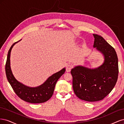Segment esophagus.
Wrapping results in <instances>:
<instances>
[{
  "label": "esophagus",
  "instance_id": "34e87169",
  "mask_svg": "<svg viewBox=\"0 0 124 124\" xmlns=\"http://www.w3.org/2000/svg\"><path fill=\"white\" fill-rule=\"evenodd\" d=\"M72 66L70 65V64H68V65H67L66 66V71L67 72H70L71 71V68H72Z\"/></svg>",
  "mask_w": 124,
  "mask_h": 124
}]
</instances>
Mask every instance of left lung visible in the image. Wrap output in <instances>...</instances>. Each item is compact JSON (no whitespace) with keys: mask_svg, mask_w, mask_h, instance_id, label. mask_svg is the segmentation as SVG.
<instances>
[{"mask_svg":"<svg viewBox=\"0 0 124 124\" xmlns=\"http://www.w3.org/2000/svg\"><path fill=\"white\" fill-rule=\"evenodd\" d=\"M93 47L104 57L103 63L96 68L77 66L71 69L74 93L89 102L102 100L115 86L118 78V58L114 48L102 37L93 34Z\"/></svg>","mask_w":124,"mask_h":124,"instance_id":"1","label":"left lung"}]
</instances>
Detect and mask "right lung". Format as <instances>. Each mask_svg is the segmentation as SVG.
Here are the masks:
<instances>
[{
  "instance_id": "1",
  "label": "right lung",
  "mask_w": 124,
  "mask_h": 124,
  "mask_svg": "<svg viewBox=\"0 0 124 124\" xmlns=\"http://www.w3.org/2000/svg\"><path fill=\"white\" fill-rule=\"evenodd\" d=\"M21 40L13 43L8 51L5 68L7 79L14 92L21 99L31 103L46 102L53 95L56 82L60 77L64 74L66 69L65 68H63L58 72L52 75L42 84L37 87H29L22 84L15 78L10 66L11 50L14 45Z\"/></svg>"
}]
</instances>
